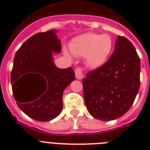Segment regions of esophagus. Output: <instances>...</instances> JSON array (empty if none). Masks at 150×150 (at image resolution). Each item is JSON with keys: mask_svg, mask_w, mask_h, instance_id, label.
I'll return each mask as SVG.
<instances>
[{"mask_svg": "<svg viewBox=\"0 0 150 150\" xmlns=\"http://www.w3.org/2000/svg\"><path fill=\"white\" fill-rule=\"evenodd\" d=\"M75 77L77 79H82V78H83V73H82V69L80 68H77L75 69Z\"/></svg>", "mask_w": 150, "mask_h": 150, "instance_id": "1", "label": "esophagus"}]
</instances>
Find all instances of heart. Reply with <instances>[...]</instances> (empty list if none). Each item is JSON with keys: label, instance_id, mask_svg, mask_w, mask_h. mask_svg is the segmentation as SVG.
<instances>
[{"label": "heart", "instance_id": "obj_1", "mask_svg": "<svg viewBox=\"0 0 150 150\" xmlns=\"http://www.w3.org/2000/svg\"><path fill=\"white\" fill-rule=\"evenodd\" d=\"M114 42L109 35L93 33L76 36L69 44V50L75 57H84L85 63L91 68H98L106 63L113 50ZM64 54L71 53L64 49Z\"/></svg>", "mask_w": 150, "mask_h": 150}]
</instances>
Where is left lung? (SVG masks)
<instances>
[{"mask_svg":"<svg viewBox=\"0 0 150 150\" xmlns=\"http://www.w3.org/2000/svg\"><path fill=\"white\" fill-rule=\"evenodd\" d=\"M82 86L85 103L93 117L108 121L123 116L140 86V58L132 43L118 36L109 60L87 73Z\"/></svg>","mask_w":150,"mask_h":150,"instance_id":"8db88e82","label":"left lung"}]
</instances>
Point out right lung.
I'll return each instance as SVG.
<instances>
[{
	"instance_id": "1",
	"label": "right lung",
	"mask_w": 150,
	"mask_h": 150,
	"mask_svg": "<svg viewBox=\"0 0 150 150\" xmlns=\"http://www.w3.org/2000/svg\"><path fill=\"white\" fill-rule=\"evenodd\" d=\"M55 30L39 33L28 39L15 54L11 74L18 107L29 117L49 121L61 114L64 90L75 80L72 68H57L53 53L61 51Z\"/></svg>"
}]
</instances>
